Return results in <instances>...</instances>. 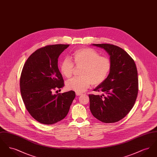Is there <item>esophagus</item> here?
Returning a JSON list of instances; mask_svg holds the SVG:
<instances>
[{
    "label": "esophagus",
    "mask_w": 157,
    "mask_h": 157,
    "mask_svg": "<svg viewBox=\"0 0 157 157\" xmlns=\"http://www.w3.org/2000/svg\"><path fill=\"white\" fill-rule=\"evenodd\" d=\"M76 95L77 96H79V95H82V94H81V93H79V92H76Z\"/></svg>",
    "instance_id": "obj_1"
}]
</instances>
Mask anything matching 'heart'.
<instances>
[{"mask_svg":"<svg viewBox=\"0 0 157 157\" xmlns=\"http://www.w3.org/2000/svg\"><path fill=\"white\" fill-rule=\"evenodd\" d=\"M73 62L66 58L60 64L62 74L70 78L74 71V64L81 67V76L73 78L66 82V88L70 90L82 93L90 85L97 86L104 81L109 75L112 63L109 58L100 56L97 51L90 48H85L75 51L72 55Z\"/></svg>","mask_w":157,"mask_h":157,"instance_id":"obj_1","label":"heart"}]
</instances>
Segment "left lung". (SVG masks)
<instances>
[{
    "label": "left lung",
    "mask_w": 157,
    "mask_h": 157,
    "mask_svg": "<svg viewBox=\"0 0 157 157\" xmlns=\"http://www.w3.org/2000/svg\"><path fill=\"white\" fill-rule=\"evenodd\" d=\"M93 45L108 53L112 67L106 79L94 90L104 94L89 95L90 110L101 122H117L130 112L136 101L138 91L136 67L134 59L119 46L108 44Z\"/></svg>",
    "instance_id": "obj_1"
}]
</instances>
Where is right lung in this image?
Returning a JSON list of instances; mask_svg holds the SVG:
<instances>
[{"instance_id":"right-lung-1","label":"right lung","mask_w":157,"mask_h":157,"mask_svg":"<svg viewBox=\"0 0 157 157\" xmlns=\"http://www.w3.org/2000/svg\"><path fill=\"white\" fill-rule=\"evenodd\" d=\"M69 46L40 48L31 54L23 65L20 78L23 101L30 115L41 124L52 125L65 118L75 98L73 90L54 94L64 86L58 59Z\"/></svg>"}]
</instances>
